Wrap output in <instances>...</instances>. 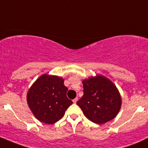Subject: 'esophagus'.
I'll list each match as a JSON object with an SVG mask.
<instances>
[{
	"label": "esophagus",
	"instance_id": "obj_1",
	"mask_svg": "<svg viewBox=\"0 0 148 148\" xmlns=\"http://www.w3.org/2000/svg\"><path fill=\"white\" fill-rule=\"evenodd\" d=\"M77 100H78V98H77V97H76L75 99H73V102H74V103H77Z\"/></svg>",
	"mask_w": 148,
	"mask_h": 148
}]
</instances>
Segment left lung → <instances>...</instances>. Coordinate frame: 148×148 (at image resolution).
<instances>
[{"label":"left lung","mask_w":148,"mask_h":148,"mask_svg":"<svg viewBox=\"0 0 148 148\" xmlns=\"http://www.w3.org/2000/svg\"><path fill=\"white\" fill-rule=\"evenodd\" d=\"M82 84L84 95L77 104L86 118L99 125L114 119L122 105L115 84L100 74L82 80Z\"/></svg>","instance_id":"left-lung-1"}]
</instances>
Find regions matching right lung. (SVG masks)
Here are the masks:
<instances>
[{"label":"right lung","instance_id":"1","mask_svg":"<svg viewBox=\"0 0 148 148\" xmlns=\"http://www.w3.org/2000/svg\"><path fill=\"white\" fill-rule=\"evenodd\" d=\"M59 76H40L29 88L26 96L28 105L36 118L44 123H55L63 117L72 101L66 97L68 88Z\"/></svg>","mask_w":148,"mask_h":148}]
</instances>
